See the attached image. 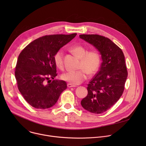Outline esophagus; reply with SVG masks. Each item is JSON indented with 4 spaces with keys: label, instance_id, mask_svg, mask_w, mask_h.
Returning a JSON list of instances; mask_svg holds the SVG:
<instances>
[{
    "label": "esophagus",
    "instance_id": "obj_1",
    "mask_svg": "<svg viewBox=\"0 0 146 146\" xmlns=\"http://www.w3.org/2000/svg\"><path fill=\"white\" fill-rule=\"evenodd\" d=\"M68 87L69 88H71V87H75L76 86L75 85H73V84H70V83H69V84H68Z\"/></svg>",
    "mask_w": 146,
    "mask_h": 146
}]
</instances>
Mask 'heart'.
Masks as SVG:
<instances>
[{"instance_id":"heart-1","label":"heart","mask_w":146,"mask_h":146,"mask_svg":"<svg viewBox=\"0 0 146 146\" xmlns=\"http://www.w3.org/2000/svg\"><path fill=\"white\" fill-rule=\"evenodd\" d=\"M70 51L77 57L80 58L78 69L77 71H69L61 75V79L66 81L73 85L79 84L86 80L87 73L91 76L96 73L100 65V55L96 50L88 51L86 47L80 44L72 46L70 48ZM64 52L60 49L58 50L54 55V61L56 66L63 69L64 68Z\"/></svg>"}]
</instances>
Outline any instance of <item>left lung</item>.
I'll return each mask as SVG.
<instances>
[{"label":"left lung","instance_id":"1","mask_svg":"<svg viewBox=\"0 0 146 146\" xmlns=\"http://www.w3.org/2000/svg\"><path fill=\"white\" fill-rule=\"evenodd\" d=\"M80 38L94 46L101 54L100 70L87 87L88 95L81 101L86 110L100 114L111 108L122 96L128 71L121 49L108 37L80 35Z\"/></svg>","mask_w":146,"mask_h":146}]
</instances>
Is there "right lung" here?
I'll return each instance as SVG.
<instances>
[{"instance_id": "obj_1", "label": "right lung", "mask_w": 146, "mask_h": 146, "mask_svg": "<svg viewBox=\"0 0 146 146\" xmlns=\"http://www.w3.org/2000/svg\"><path fill=\"white\" fill-rule=\"evenodd\" d=\"M76 35L42 36L32 41L19 54L15 77L19 92L32 107L46 109L53 106L66 89L65 81L50 80L57 76L53 58Z\"/></svg>"}]
</instances>
